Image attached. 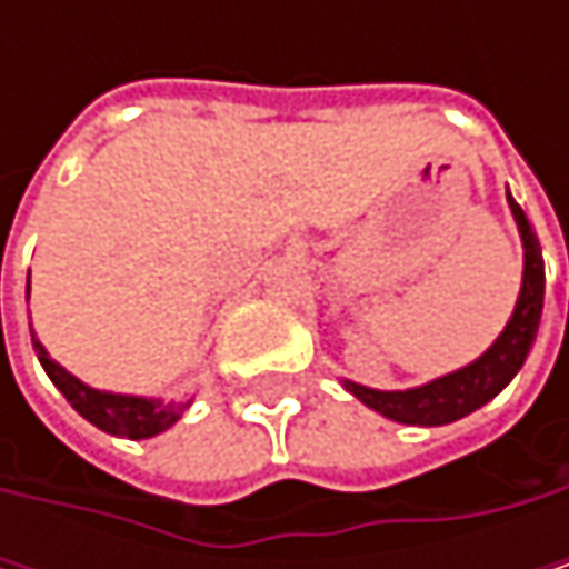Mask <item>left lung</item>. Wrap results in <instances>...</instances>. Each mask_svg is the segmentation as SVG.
I'll list each match as a JSON object with an SVG mask.
<instances>
[{"instance_id": "8db88e82", "label": "left lung", "mask_w": 569, "mask_h": 569, "mask_svg": "<svg viewBox=\"0 0 569 569\" xmlns=\"http://www.w3.org/2000/svg\"><path fill=\"white\" fill-rule=\"evenodd\" d=\"M513 220L520 227V240H523V286L513 306L511 322L505 326V332L498 336V342L471 366L441 376L421 389H408V392H376L356 382H346V389L359 401H366L369 408H376L379 415L401 421V425H448L458 421L465 415H471L475 408L488 405L498 396L513 376L520 372L537 326H540V309H543V257H540V243L537 233L530 230L520 203L508 193Z\"/></svg>"}]
</instances>
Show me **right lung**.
<instances>
[{
  "label": "right lung",
  "mask_w": 569,
  "mask_h": 569,
  "mask_svg": "<svg viewBox=\"0 0 569 569\" xmlns=\"http://www.w3.org/2000/svg\"><path fill=\"white\" fill-rule=\"evenodd\" d=\"M32 346H36V356L42 362V369L49 372V379L56 382V389L61 396L71 401V408L88 418L94 428L108 431V435H124V438H151V435H161L168 431L173 421L180 418V411L190 405H161L154 398H138V396H114V392H98V389H88L84 382H78L71 372H64L56 359L46 352V346L32 336Z\"/></svg>",
  "instance_id": "obj_1"
}]
</instances>
